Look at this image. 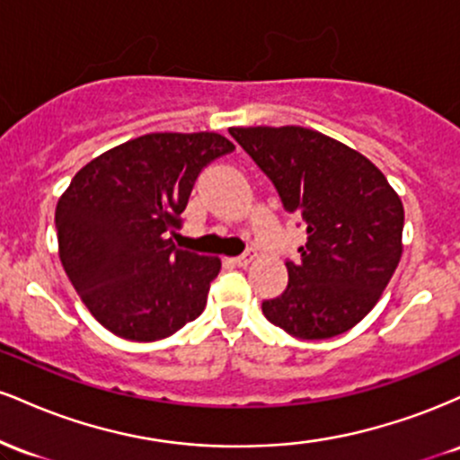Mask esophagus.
Here are the masks:
<instances>
[{"label":"esophagus","instance_id":"1","mask_svg":"<svg viewBox=\"0 0 460 460\" xmlns=\"http://www.w3.org/2000/svg\"><path fill=\"white\" fill-rule=\"evenodd\" d=\"M252 260H255V252H244V255H240V257H231V263H235V266H240V268H246L248 263H252Z\"/></svg>","mask_w":460,"mask_h":460}]
</instances>
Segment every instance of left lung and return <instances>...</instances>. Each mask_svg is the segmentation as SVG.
<instances>
[{"label": "left lung", "instance_id": "1", "mask_svg": "<svg viewBox=\"0 0 460 460\" xmlns=\"http://www.w3.org/2000/svg\"><path fill=\"white\" fill-rule=\"evenodd\" d=\"M272 179L285 212L307 225L288 289L261 305L298 340H329L358 324L402 257L404 208L387 177L344 142L309 128H231Z\"/></svg>", "mask_w": 460, "mask_h": 460}]
</instances>
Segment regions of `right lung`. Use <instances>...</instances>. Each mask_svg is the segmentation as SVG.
Masks as SVG:
<instances>
[{
	"mask_svg": "<svg viewBox=\"0 0 460 460\" xmlns=\"http://www.w3.org/2000/svg\"><path fill=\"white\" fill-rule=\"evenodd\" d=\"M235 145L214 131L145 134L91 160L58 199V255L94 320L129 341H157L197 320L220 257L168 234L199 172Z\"/></svg>",
	"mask_w": 460,
	"mask_h": 460,
	"instance_id": "add662e5",
	"label": "right lung"
}]
</instances>
